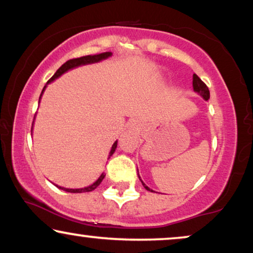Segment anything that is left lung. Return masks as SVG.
Returning <instances> with one entry per match:
<instances>
[{"label": "left lung", "mask_w": 253, "mask_h": 253, "mask_svg": "<svg viewBox=\"0 0 253 253\" xmlns=\"http://www.w3.org/2000/svg\"><path fill=\"white\" fill-rule=\"evenodd\" d=\"M192 85H193V89H195L196 92H198L204 99H205V100L210 99V89H209V87H207V85L205 84V83H204L202 79H200L196 74H193ZM138 176H139V174H138ZM140 181H141V179H140ZM141 183H143V181H141ZM143 185H144L145 189L148 190V191H152V190L148 188V186L145 185L144 183H143ZM152 192H154V191H152Z\"/></svg>", "instance_id": "left-lung-1"}]
</instances>
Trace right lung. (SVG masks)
<instances>
[{
    "label": "right lung",
    "instance_id": "obj_1",
    "mask_svg": "<svg viewBox=\"0 0 253 253\" xmlns=\"http://www.w3.org/2000/svg\"><path fill=\"white\" fill-rule=\"evenodd\" d=\"M110 55H112V53H109V51H107V53H101V54H98V55H87V56H82V57H77V58H71V60H69V61L65 62V63H64L63 65H62V67H61L60 69H58V70H57L56 72H55L54 76L49 79V81H48V83L53 82L55 78L60 77V76H61L62 74H64L65 71L70 70V69H72V68H76V67H78V65H82V64L94 63V62H99V61H101V60H105V58L109 57ZM44 87H46V86H44ZM44 87H43V89H44ZM43 89H42V92H43ZM40 96H41V95H40ZM116 146H117V141H115V143H114L112 150H110L109 158L112 157L114 152H115ZM109 158H108V159H109ZM105 176H106L105 174H101V176H100V177H99L98 179H96V182H94L92 185H89V186H87V188H84V189H65V188H61V186H58V185H56V186H57V188L62 189V190H64V191H67V192H74V193L89 192V191H93V190H95L96 188H98V186L100 185V183L102 182V179L105 178Z\"/></svg>",
    "mask_w": 253,
    "mask_h": 253
}]
</instances>
